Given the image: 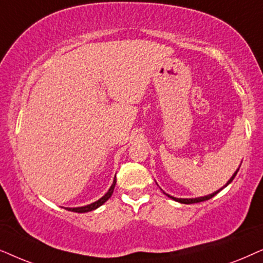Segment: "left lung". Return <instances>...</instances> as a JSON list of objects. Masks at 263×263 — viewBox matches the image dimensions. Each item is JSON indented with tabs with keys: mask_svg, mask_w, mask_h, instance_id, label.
Returning <instances> with one entry per match:
<instances>
[{
	"mask_svg": "<svg viewBox=\"0 0 263 263\" xmlns=\"http://www.w3.org/2000/svg\"><path fill=\"white\" fill-rule=\"evenodd\" d=\"M238 171H239V168H238V170L236 171V172H234V173H233V176L230 178V180H229V181H227V183H226V185H225V186H223V187H226V186H227V185H229V184L231 183V181H232V180L234 179V177H236V176H237ZM223 187H221V189H220V190H222V189H223ZM220 190H218V191H215V192H213V194H212V195H208V196H203V197H197V198H177V197H173V196H170V195H167V194H166V195L168 196V197H170V198H172V199H174V201H177V202L184 203V204H191V203H198V202H203V201H207V199H211L212 197H214V196H215L216 194H218V192H219Z\"/></svg>",
	"mask_w": 263,
	"mask_h": 263,
	"instance_id": "obj_1",
	"label": "left lung"
}]
</instances>
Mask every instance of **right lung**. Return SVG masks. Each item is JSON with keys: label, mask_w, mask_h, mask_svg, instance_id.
Masks as SVG:
<instances>
[{"label": "right lung", "mask_w": 263, "mask_h": 263, "mask_svg": "<svg viewBox=\"0 0 263 263\" xmlns=\"http://www.w3.org/2000/svg\"><path fill=\"white\" fill-rule=\"evenodd\" d=\"M115 184H117V179L114 178L113 180V184H111V186L109 187V190H108V192L106 195L103 196V197H101L99 201L91 203V204H87V205H84V207H77V208H66L67 211L69 212H74V213H87V212H91V211H95V209H97L99 207H101V205L103 204L104 202H107L108 199L110 198L111 194H113L114 191V187H115Z\"/></svg>", "instance_id": "1"}]
</instances>
